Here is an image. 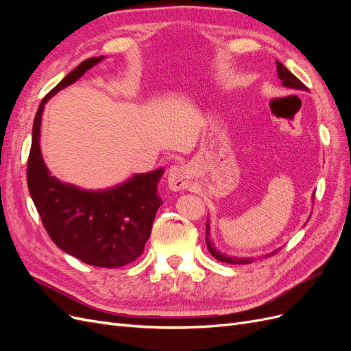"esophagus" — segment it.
<instances>
[{
  "label": "esophagus",
  "mask_w": 351,
  "mask_h": 351,
  "mask_svg": "<svg viewBox=\"0 0 351 351\" xmlns=\"http://www.w3.org/2000/svg\"><path fill=\"white\" fill-rule=\"evenodd\" d=\"M192 171L189 165H174L168 169V187L173 192H182L190 187Z\"/></svg>",
  "instance_id": "esophagus-1"
}]
</instances>
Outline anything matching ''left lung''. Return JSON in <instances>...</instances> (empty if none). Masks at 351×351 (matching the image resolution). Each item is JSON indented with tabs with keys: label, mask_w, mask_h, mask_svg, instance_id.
Returning <instances> with one entry per match:
<instances>
[{
	"label": "left lung",
	"mask_w": 351,
	"mask_h": 351,
	"mask_svg": "<svg viewBox=\"0 0 351 351\" xmlns=\"http://www.w3.org/2000/svg\"><path fill=\"white\" fill-rule=\"evenodd\" d=\"M277 73H278V77H280L281 84H282L284 88H289V89H293V90H307V88L304 86V84L299 79H297L289 69H287L285 66H282L280 61H277ZM313 196H315V193H313ZM312 200H313V197H312ZM307 221H309V219H307ZM206 244H208V250H209V253L212 254V256H214L218 261H221V262L232 263V265H244V263H252V262H254V259H256V258L230 256V254H226V253L219 252L217 249V246H215V243L210 240V222H209V219L206 221ZM274 253L275 252H272L271 254H274ZM268 256H269V254H268Z\"/></svg>",
	"instance_id": "left-lung-1"
}]
</instances>
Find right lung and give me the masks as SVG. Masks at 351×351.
Returning a JSON list of instances; mask_svg holds the SVG:
<instances>
[{
  "mask_svg": "<svg viewBox=\"0 0 351 351\" xmlns=\"http://www.w3.org/2000/svg\"><path fill=\"white\" fill-rule=\"evenodd\" d=\"M105 57H92L70 71L42 99L32 129L27 187L51 240L71 256L101 268H120L141 256L162 200L158 183L164 168L134 174L104 190H83L51 176L40 154L45 104Z\"/></svg>",
  "mask_w": 351,
  "mask_h": 351,
  "instance_id": "right-lung-1",
  "label": "right lung"
}]
</instances>
